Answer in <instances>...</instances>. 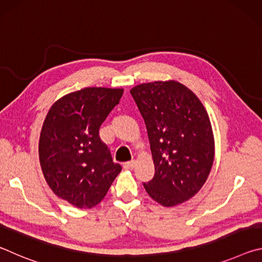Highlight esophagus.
Listing matches in <instances>:
<instances>
[{"mask_svg":"<svg viewBox=\"0 0 262 262\" xmlns=\"http://www.w3.org/2000/svg\"><path fill=\"white\" fill-rule=\"evenodd\" d=\"M135 164H136L135 161L127 162V163L123 164V168H125V170H133V168L135 167Z\"/></svg>","mask_w":262,"mask_h":262,"instance_id":"esophagus-1","label":"esophagus"}]
</instances>
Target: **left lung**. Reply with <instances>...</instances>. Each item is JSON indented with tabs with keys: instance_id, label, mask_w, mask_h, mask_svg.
I'll list each match as a JSON object with an SVG mask.
<instances>
[{
	"instance_id": "obj_1",
	"label": "left lung",
	"mask_w": 262,
	"mask_h": 262,
	"mask_svg": "<svg viewBox=\"0 0 262 262\" xmlns=\"http://www.w3.org/2000/svg\"><path fill=\"white\" fill-rule=\"evenodd\" d=\"M144 119L155 164L147 193L164 207L187 201L201 189L214 162L215 144L205 106L176 81L151 82L130 90Z\"/></svg>"
}]
</instances>
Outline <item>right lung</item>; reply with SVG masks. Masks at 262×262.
I'll list each match as a JSON object with an SVG mask.
<instances>
[{
    "mask_svg": "<svg viewBox=\"0 0 262 262\" xmlns=\"http://www.w3.org/2000/svg\"><path fill=\"white\" fill-rule=\"evenodd\" d=\"M122 89L85 88L66 95L48 111L39 140V161L57 196L81 209L103 200L120 173L99 137V128L119 104Z\"/></svg>",
    "mask_w": 262,
    "mask_h": 262,
    "instance_id": "1",
    "label": "right lung"
}]
</instances>
